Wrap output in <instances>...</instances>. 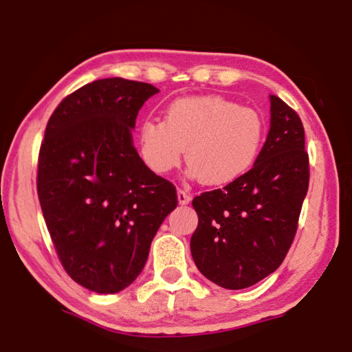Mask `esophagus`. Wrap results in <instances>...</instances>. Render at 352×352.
Returning <instances> with one entry per match:
<instances>
[{
	"label": "esophagus",
	"instance_id": "1",
	"mask_svg": "<svg viewBox=\"0 0 352 352\" xmlns=\"http://www.w3.org/2000/svg\"><path fill=\"white\" fill-rule=\"evenodd\" d=\"M177 197H178V202H180L182 206H185V204H188V202L191 201V195H190V192H188V190H185V188H178Z\"/></svg>",
	"mask_w": 352,
	"mask_h": 352
}]
</instances>
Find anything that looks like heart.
Returning a JSON list of instances; mask_svg holds the SVG:
<instances>
[{"instance_id": "heart-1", "label": "heart", "mask_w": 352, "mask_h": 352, "mask_svg": "<svg viewBox=\"0 0 352 352\" xmlns=\"http://www.w3.org/2000/svg\"><path fill=\"white\" fill-rule=\"evenodd\" d=\"M138 151L156 175H167L186 161L192 177L221 186L239 180L258 160L266 122L254 108L220 96L177 98L166 108L164 121L143 120Z\"/></svg>"}]
</instances>
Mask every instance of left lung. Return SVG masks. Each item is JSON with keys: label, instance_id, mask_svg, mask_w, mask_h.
Instances as JSON below:
<instances>
[{"label": "left lung", "instance_id": "8db88e82", "mask_svg": "<svg viewBox=\"0 0 352 352\" xmlns=\"http://www.w3.org/2000/svg\"><path fill=\"white\" fill-rule=\"evenodd\" d=\"M309 185L300 116L271 96V127L258 160L239 180L192 199L197 270L223 289L256 284L279 268L298 228Z\"/></svg>", "mask_w": 352, "mask_h": 352}]
</instances>
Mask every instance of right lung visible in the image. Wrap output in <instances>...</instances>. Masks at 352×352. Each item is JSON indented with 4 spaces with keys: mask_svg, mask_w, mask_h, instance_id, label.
Segmentation results:
<instances>
[{
    "mask_svg": "<svg viewBox=\"0 0 352 352\" xmlns=\"http://www.w3.org/2000/svg\"><path fill=\"white\" fill-rule=\"evenodd\" d=\"M157 89L122 78L79 87L49 118L36 188L63 270L97 294L131 285L153 237L178 204L169 180L132 145L138 110Z\"/></svg>",
    "mask_w": 352,
    "mask_h": 352,
    "instance_id": "add662e5",
    "label": "right lung"
}]
</instances>
